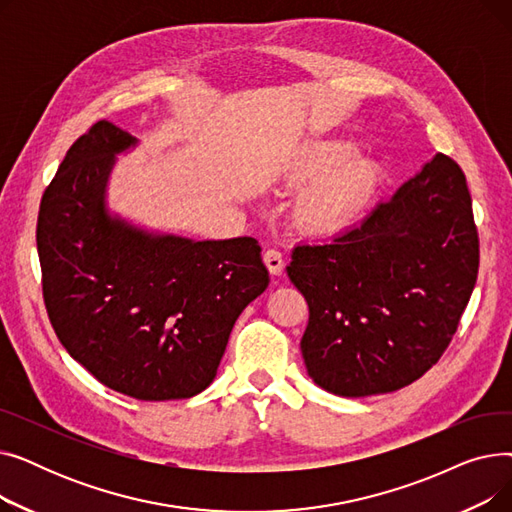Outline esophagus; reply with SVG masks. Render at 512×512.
<instances>
[{
  "instance_id": "1",
  "label": "esophagus",
  "mask_w": 512,
  "mask_h": 512,
  "mask_svg": "<svg viewBox=\"0 0 512 512\" xmlns=\"http://www.w3.org/2000/svg\"><path fill=\"white\" fill-rule=\"evenodd\" d=\"M263 261H265L267 270H270L272 276H280V274H282V270H284V257H282L280 251L267 249V251L263 253Z\"/></svg>"
}]
</instances>
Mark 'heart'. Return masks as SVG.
Here are the masks:
<instances>
[{"mask_svg":"<svg viewBox=\"0 0 512 512\" xmlns=\"http://www.w3.org/2000/svg\"><path fill=\"white\" fill-rule=\"evenodd\" d=\"M346 139L313 141L294 149L280 168L290 188H301L290 205L299 230L326 236L353 226L378 197L384 166L371 155H357Z\"/></svg>","mask_w":512,"mask_h":512,"instance_id":"heart-1","label":"heart"}]
</instances>
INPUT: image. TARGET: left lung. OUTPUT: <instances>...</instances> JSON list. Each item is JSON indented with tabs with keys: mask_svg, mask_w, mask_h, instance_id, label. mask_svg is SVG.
Segmentation results:
<instances>
[{
	"mask_svg": "<svg viewBox=\"0 0 512 512\" xmlns=\"http://www.w3.org/2000/svg\"><path fill=\"white\" fill-rule=\"evenodd\" d=\"M477 267L465 174L438 153L359 226L294 247L286 272L309 305V378L346 398L413 384L459 328Z\"/></svg>",
	"mask_w": 512,
	"mask_h": 512,
	"instance_id": "8db88e82",
	"label": "left lung"
}]
</instances>
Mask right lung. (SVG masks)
Wrapping results in <instances>:
<instances>
[{
  "label": "right lung",
  "instance_id": "1",
  "mask_svg": "<svg viewBox=\"0 0 512 512\" xmlns=\"http://www.w3.org/2000/svg\"><path fill=\"white\" fill-rule=\"evenodd\" d=\"M134 145L99 120L68 149L39 209L43 299L70 357L103 386L191 398L213 382L234 321L270 274L251 236L153 234L107 211L116 155Z\"/></svg>",
  "mask_w": 512,
  "mask_h": 512
}]
</instances>
